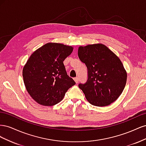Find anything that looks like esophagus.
I'll list each match as a JSON object with an SVG mask.
<instances>
[{"instance_id": "34e87169", "label": "esophagus", "mask_w": 146, "mask_h": 146, "mask_svg": "<svg viewBox=\"0 0 146 146\" xmlns=\"http://www.w3.org/2000/svg\"><path fill=\"white\" fill-rule=\"evenodd\" d=\"M74 81L76 82V83H78V82H79V79H78V77H76V78H74Z\"/></svg>"}]
</instances>
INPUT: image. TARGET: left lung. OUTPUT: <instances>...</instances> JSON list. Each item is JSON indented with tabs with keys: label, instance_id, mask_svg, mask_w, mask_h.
Instances as JSON below:
<instances>
[{
	"label": "left lung",
	"instance_id": "1",
	"mask_svg": "<svg viewBox=\"0 0 146 146\" xmlns=\"http://www.w3.org/2000/svg\"><path fill=\"white\" fill-rule=\"evenodd\" d=\"M78 55L88 69L87 82L78 85L87 100L97 107H105L117 100L127 77L119 57L102 44L80 46Z\"/></svg>",
	"mask_w": 146,
	"mask_h": 146
}]
</instances>
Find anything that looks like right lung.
Here are the masks:
<instances>
[{
  "label": "right lung",
  "mask_w": 146,
  "mask_h": 146,
  "mask_svg": "<svg viewBox=\"0 0 146 146\" xmlns=\"http://www.w3.org/2000/svg\"><path fill=\"white\" fill-rule=\"evenodd\" d=\"M72 51V46L48 42L29 57L23 70L24 83L30 96L38 104H57L76 84L68 76L63 64Z\"/></svg>",
  "instance_id": "right-lung-1"
}]
</instances>
